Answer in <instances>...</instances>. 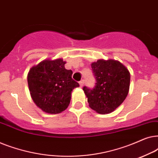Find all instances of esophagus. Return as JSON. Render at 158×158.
Returning a JSON list of instances; mask_svg holds the SVG:
<instances>
[{
    "mask_svg": "<svg viewBox=\"0 0 158 158\" xmlns=\"http://www.w3.org/2000/svg\"><path fill=\"white\" fill-rule=\"evenodd\" d=\"M79 85L81 87H83L84 85V80H81V81L79 82Z\"/></svg>",
    "mask_w": 158,
    "mask_h": 158,
    "instance_id": "34e87169",
    "label": "esophagus"
}]
</instances>
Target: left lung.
I'll return each mask as SVG.
<instances>
[{
  "instance_id": "8db88e82",
  "label": "left lung",
  "mask_w": 158,
  "mask_h": 158,
  "mask_svg": "<svg viewBox=\"0 0 158 158\" xmlns=\"http://www.w3.org/2000/svg\"><path fill=\"white\" fill-rule=\"evenodd\" d=\"M96 79L94 89L83 87L89 106L101 114H110L127 98L130 85V73L118 60L100 59L91 63Z\"/></svg>"
}]
</instances>
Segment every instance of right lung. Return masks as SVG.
Listing matches in <instances>:
<instances>
[{
    "label": "right lung",
    "instance_id": "1",
    "mask_svg": "<svg viewBox=\"0 0 158 158\" xmlns=\"http://www.w3.org/2000/svg\"><path fill=\"white\" fill-rule=\"evenodd\" d=\"M62 58L44 60L29 70L27 81L36 106L47 114H57L68 107L71 94L79 84L72 79L73 71L64 68Z\"/></svg>",
    "mask_w": 158,
    "mask_h": 158
}]
</instances>
